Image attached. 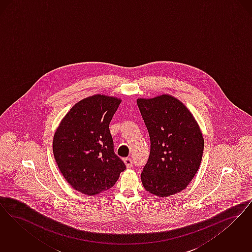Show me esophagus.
I'll list each match as a JSON object with an SVG mask.
<instances>
[{
  "label": "esophagus",
  "instance_id": "1",
  "mask_svg": "<svg viewBox=\"0 0 252 252\" xmlns=\"http://www.w3.org/2000/svg\"><path fill=\"white\" fill-rule=\"evenodd\" d=\"M124 163H125L126 166L128 168H131V166H132V164H133V161H132L131 158H125L124 159Z\"/></svg>",
  "mask_w": 252,
  "mask_h": 252
}]
</instances>
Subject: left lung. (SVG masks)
I'll return each instance as SVG.
<instances>
[{
    "mask_svg": "<svg viewBox=\"0 0 252 252\" xmlns=\"http://www.w3.org/2000/svg\"><path fill=\"white\" fill-rule=\"evenodd\" d=\"M136 101L151 139L143 186L158 197L174 195L197 173L204 149L202 132L186 105L168 94Z\"/></svg>",
    "mask_w": 252,
    "mask_h": 252,
    "instance_id": "obj_1",
    "label": "left lung"
}]
</instances>
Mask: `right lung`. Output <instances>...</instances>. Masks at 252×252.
Listing matches in <instances>:
<instances>
[{
  "label": "right lung",
  "instance_id": "right-lung-1",
  "mask_svg": "<svg viewBox=\"0 0 252 252\" xmlns=\"http://www.w3.org/2000/svg\"><path fill=\"white\" fill-rule=\"evenodd\" d=\"M121 98L97 94L67 112L56 129L53 152L66 182L93 196L115 186L126 165L114 152L109 124Z\"/></svg>",
  "mask_w": 252,
  "mask_h": 252
}]
</instances>
